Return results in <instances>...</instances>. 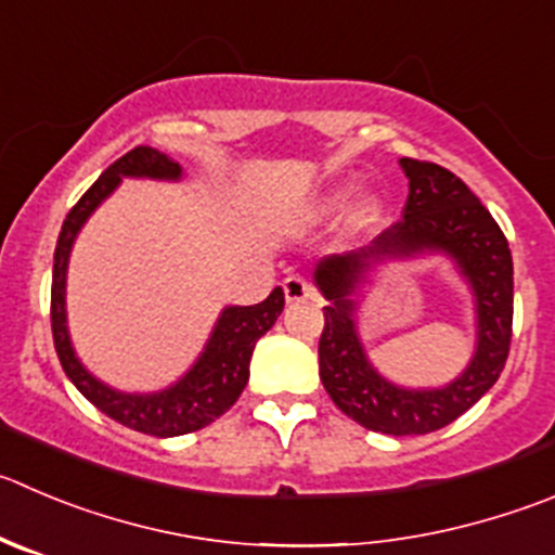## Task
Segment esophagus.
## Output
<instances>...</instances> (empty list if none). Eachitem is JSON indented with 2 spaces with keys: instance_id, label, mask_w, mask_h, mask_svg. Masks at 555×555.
Wrapping results in <instances>:
<instances>
[{
  "instance_id": "1",
  "label": "esophagus",
  "mask_w": 555,
  "mask_h": 555,
  "mask_svg": "<svg viewBox=\"0 0 555 555\" xmlns=\"http://www.w3.org/2000/svg\"><path fill=\"white\" fill-rule=\"evenodd\" d=\"M283 294H286V302H302V299L315 297V288L305 278H299V274H288L286 281H283Z\"/></svg>"
}]
</instances>
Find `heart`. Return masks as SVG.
Here are the masks:
<instances>
[{
	"label": "heart",
	"mask_w": 555,
	"mask_h": 555,
	"mask_svg": "<svg viewBox=\"0 0 555 555\" xmlns=\"http://www.w3.org/2000/svg\"><path fill=\"white\" fill-rule=\"evenodd\" d=\"M343 204H346V193L326 195L324 202L319 204V209H315V212H319V218H330V215L340 212V209H343Z\"/></svg>",
	"instance_id": "obj_1"
}]
</instances>
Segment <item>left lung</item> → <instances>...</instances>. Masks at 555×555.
Instances as JSON below:
<instances>
[{"instance_id": "1", "label": "left lung", "mask_w": 555, "mask_h": 555, "mask_svg": "<svg viewBox=\"0 0 555 555\" xmlns=\"http://www.w3.org/2000/svg\"><path fill=\"white\" fill-rule=\"evenodd\" d=\"M400 166L409 177L403 218L382 231L367 250L324 258L315 267V286L330 299L319 340V376L337 409L367 430L425 436L472 409L504 371L512 340V253L493 215L461 177L414 157H403ZM422 249L450 251L478 299V353L467 373L441 390H403L378 377L350 319V294L371 260Z\"/></svg>"}]
</instances>
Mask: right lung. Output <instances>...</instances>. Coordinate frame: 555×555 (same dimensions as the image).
Segmentation results:
<instances>
[{
    "label": "right lung",
    "instance_id": "obj_1",
    "mask_svg": "<svg viewBox=\"0 0 555 555\" xmlns=\"http://www.w3.org/2000/svg\"><path fill=\"white\" fill-rule=\"evenodd\" d=\"M179 173H182L179 163L160 155L157 150H150V146H135L128 155L111 163L100 173L98 182L67 212L60 240H56L54 278H51V332H54L56 357H60L67 378L105 416L130 427V430L157 436V439H171V436L202 430L236 403V398L245 389L247 376H250V357L258 337L267 335V330L278 321L283 305H286L283 288H274L263 302L247 305V308H225L193 371L173 387L163 389V392H116V389L105 387V384H100L98 378L83 371V365L73 353L65 324V274L73 240L81 231V225L87 223L89 215L98 209V204L116 184L122 182V177L179 179Z\"/></svg>",
    "mask_w": 555,
    "mask_h": 555
}]
</instances>
